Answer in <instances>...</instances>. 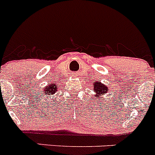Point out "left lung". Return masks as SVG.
<instances>
[{
  "mask_svg": "<svg viewBox=\"0 0 155 155\" xmlns=\"http://www.w3.org/2000/svg\"><path fill=\"white\" fill-rule=\"evenodd\" d=\"M94 90L93 91L95 92V97H98V98H102V94H105V93H107V91H109L108 87L105 85V84H102L101 82L98 83V82H95L94 84Z\"/></svg>",
  "mask_w": 155,
  "mask_h": 155,
  "instance_id": "left-lung-1",
  "label": "left lung"
}]
</instances>
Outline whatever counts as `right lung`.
<instances>
[{"label": "right lung", "mask_w": 155, "mask_h": 155, "mask_svg": "<svg viewBox=\"0 0 155 155\" xmlns=\"http://www.w3.org/2000/svg\"><path fill=\"white\" fill-rule=\"evenodd\" d=\"M57 84H51L49 85V87H45V94H55L56 91H57Z\"/></svg>", "instance_id": "obj_1"}]
</instances>
